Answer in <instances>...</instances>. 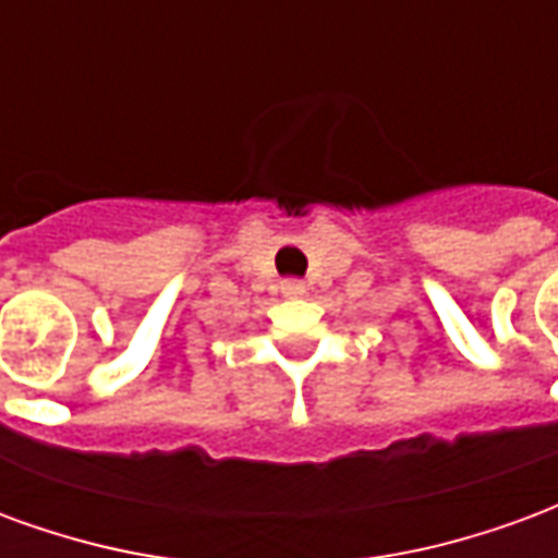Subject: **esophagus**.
I'll return each mask as SVG.
<instances>
[{
    "mask_svg": "<svg viewBox=\"0 0 558 558\" xmlns=\"http://www.w3.org/2000/svg\"><path fill=\"white\" fill-rule=\"evenodd\" d=\"M282 294L284 296H303L306 294V288H303V282H284Z\"/></svg>",
    "mask_w": 558,
    "mask_h": 558,
    "instance_id": "obj_1",
    "label": "esophagus"
}]
</instances>
